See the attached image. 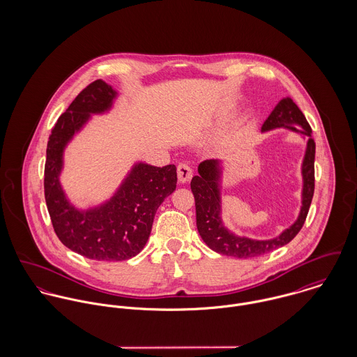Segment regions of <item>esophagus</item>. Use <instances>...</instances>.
<instances>
[{
    "label": "esophagus",
    "instance_id": "esophagus-1",
    "mask_svg": "<svg viewBox=\"0 0 357 357\" xmlns=\"http://www.w3.org/2000/svg\"><path fill=\"white\" fill-rule=\"evenodd\" d=\"M177 177L180 183H188L192 178V169L187 163H180L177 166Z\"/></svg>",
    "mask_w": 357,
    "mask_h": 357
}]
</instances>
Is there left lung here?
<instances>
[{
  "mask_svg": "<svg viewBox=\"0 0 357 357\" xmlns=\"http://www.w3.org/2000/svg\"><path fill=\"white\" fill-rule=\"evenodd\" d=\"M276 128H287L290 130L303 133L307 137L305 155L303 160V206L297 221L284 229L273 239L257 241L245 236H238L228 231L221 220V162L215 159L204 160L198 166V176L192 177L191 191L195 198L197 207V227L204 243L220 255H231L238 258H253L273 252L289 242L301 231L309 206L314 191V142L312 139V129L305 115L298 105L290 98L282 99L276 104L271 115L264 122L261 130L268 132Z\"/></svg>",
  "mask_w": 357,
  "mask_h": 357,
  "instance_id": "1",
  "label": "left lung"
}]
</instances>
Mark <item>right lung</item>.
Segmentation results:
<instances>
[{
    "mask_svg": "<svg viewBox=\"0 0 357 357\" xmlns=\"http://www.w3.org/2000/svg\"><path fill=\"white\" fill-rule=\"evenodd\" d=\"M116 92L102 79L89 84L52 129L45 162V201L53 229L70 250L96 261H123L146 246L158 207L177 184L174 165L136 163L109 201L88 210L68 202L59 181L67 143L89 121L112 107Z\"/></svg>",
    "mask_w": 357,
    "mask_h": 357,
    "instance_id": "obj_1",
    "label": "right lung"
}]
</instances>
